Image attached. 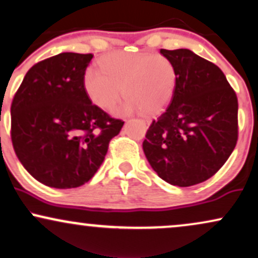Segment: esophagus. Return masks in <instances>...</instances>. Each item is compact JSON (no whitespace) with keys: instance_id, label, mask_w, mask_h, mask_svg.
Returning a JSON list of instances; mask_svg holds the SVG:
<instances>
[{"instance_id":"34e87169","label":"esophagus","mask_w":258,"mask_h":258,"mask_svg":"<svg viewBox=\"0 0 258 258\" xmlns=\"http://www.w3.org/2000/svg\"><path fill=\"white\" fill-rule=\"evenodd\" d=\"M143 121H144L146 125H150V122H151V121H150V120H143Z\"/></svg>"}]
</instances>
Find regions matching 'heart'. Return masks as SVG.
<instances>
[{
	"mask_svg": "<svg viewBox=\"0 0 258 258\" xmlns=\"http://www.w3.org/2000/svg\"><path fill=\"white\" fill-rule=\"evenodd\" d=\"M99 67L100 70L86 71L84 88L90 100L105 110L112 109L122 94L127 99L120 113H157L174 93L176 70L162 54L113 53L101 59Z\"/></svg>",
	"mask_w": 258,
	"mask_h": 258,
	"instance_id": "heart-1",
	"label": "heart"
}]
</instances>
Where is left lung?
<instances>
[{
  "mask_svg": "<svg viewBox=\"0 0 258 258\" xmlns=\"http://www.w3.org/2000/svg\"><path fill=\"white\" fill-rule=\"evenodd\" d=\"M161 53L176 70L170 103L153 120L143 150L153 170L172 185L212 177L238 139V100L223 71L187 48Z\"/></svg>",
  "mask_w": 258,
  "mask_h": 258,
  "instance_id": "8db88e82",
  "label": "left lung"
}]
</instances>
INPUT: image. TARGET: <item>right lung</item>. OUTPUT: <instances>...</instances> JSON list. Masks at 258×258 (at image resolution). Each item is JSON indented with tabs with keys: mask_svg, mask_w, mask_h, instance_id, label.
<instances>
[{
	"mask_svg": "<svg viewBox=\"0 0 258 258\" xmlns=\"http://www.w3.org/2000/svg\"><path fill=\"white\" fill-rule=\"evenodd\" d=\"M93 54L63 52L37 63L13 99L12 142L24 168L52 188L80 187L101 167L123 121L91 103L84 74Z\"/></svg>",
	"mask_w": 258,
	"mask_h": 258,
	"instance_id": "obj_1",
	"label": "right lung"
}]
</instances>
